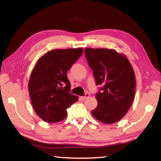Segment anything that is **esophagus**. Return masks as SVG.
<instances>
[{"label": "esophagus", "mask_w": 161, "mask_h": 161, "mask_svg": "<svg viewBox=\"0 0 161 161\" xmlns=\"http://www.w3.org/2000/svg\"><path fill=\"white\" fill-rule=\"evenodd\" d=\"M89 96H90V95H89V93H86V94H85V95H84V97H81V99H82L83 100H85V99H87V98H89Z\"/></svg>", "instance_id": "obj_1"}]
</instances>
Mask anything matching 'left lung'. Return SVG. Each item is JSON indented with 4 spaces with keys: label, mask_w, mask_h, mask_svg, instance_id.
Returning <instances> with one entry per match:
<instances>
[{
    "label": "left lung",
    "mask_w": 161,
    "mask_h": 161,
    "mask_svg": "<svg viewBox=\"0 0 161 161\" xmlns=\"http://www.w3.org/2000/svg\"><path fill=\"white\" fill-rule=\"evenodd\" d=\"M84 54L97 85L102 86L96 94L98 104L92 114L103 124L116 123L126 115L134 99L131 64L124 54L111 49L86 48Z\"/></svg>",
    "instance_id": "8db88e82"
}]
</instances>
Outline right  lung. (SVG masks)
<instances>
[{
	"instance_id": "1",
	"label": "right lung",
	"mask_w": 161,
	"mask_h": 161,
	"mask_svg": "<svg viewBox=\"0 0 161 161\" xmlns=\"http://www.w3.org/2000/svg\"><path fill=\"white\" fill-rule=\"evenodd\" d=\"M82 53V48L56 49L37 62L30 77L28 91L35 113L44 121H61L67 115V108L78 101L77 96L69 93L67 72Z\"/></svg>"
}]
</instances>
